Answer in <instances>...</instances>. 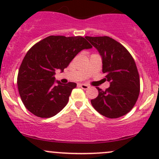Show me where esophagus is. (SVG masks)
Wrapping results in <instances>:
<instances>
[{
    "label": "esophagus",
    "mask_w": 159,
    "mask_h": 159,
    "mask_svg": "<svg viewBox=\"0 0 159 159\" xmlns=\"http://www.w3.org/2000/svg\"><path fill=\"white\" fill-rule=\"evenodd\" d=\"M79 85H80V87L81 88V89H84V90L89 89V88H90L89 86L88 85V84H80Z\"/></svg>",
    "instance_id": "obj_1"
}]
</instances>
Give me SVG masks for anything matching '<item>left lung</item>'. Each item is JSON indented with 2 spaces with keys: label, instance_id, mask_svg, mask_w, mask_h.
Listing matches in <instances>:
<instances>
[{
  "label": "left lung",
  "instance_id": "1",
  "mask_svg": "<svg viewBox=\"0 0 159 159\" xmlns=\"http://www.w3.org/2000/svg\"><path fill=\"white\" fill-rule=\"evenodd\" d=\"M97 49L102 60V71L110 87L97 88L98 95L91 103L98 113L116 118L129 113L140 91V79L135 62L128 50L109 37H85Z\"/></svg>",
  "mask_w": 159,
  "mask_h": 159
}]
</instances>
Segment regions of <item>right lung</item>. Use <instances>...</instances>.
<instances>
[{"label": "right lung", "mask_w": 159, "mask_h": 159, "mask_svg": "<svg viewBox=\"0 0 159 159\" xmlns=\"http://www.w3.org/2000/svg\"><path fill=\"white\" fill-rule=\"evenodd\" d=\"M92 46L81 36H51L35 44L25 55L17 75L20 98L29 111L41 118L57 115L68 104L77 84L55 80L81 51Z\"/></svg>", "instance_id": "right-lung-1"}]
</instances>
